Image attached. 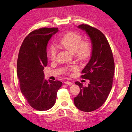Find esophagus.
<instances>
[{
	"mask_svg": "<svg viewBox=\"0 0 132 132\" xmlns=\"http://www.w3.org/2000/svg\"><path fill=\"white\" fill-rule=\"evenodd\" d=\"M64 83H65L66 85H72V84H73L71 82H69V81H66V82H64Z\"/></svg>",
	"mask_w": 132,
	"mask_h": 132,
	"instance_id": "esophagus-1",
	"label": "esophagus"
}]
</instances>
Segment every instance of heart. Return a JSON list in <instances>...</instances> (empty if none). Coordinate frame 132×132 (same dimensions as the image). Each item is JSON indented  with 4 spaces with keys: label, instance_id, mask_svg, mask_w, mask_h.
<instances>
[{
    "label": "heart",
    "instance_id": "obj_1",
    "mask_svg": "<svg viewBox=\"0 0 132 132\" xmlns=\"http://www.w3.org/2000/svg\"><path fill=\"white\" fill-rule=\"evenodd\" d=\"M82 40V36L79 33L70 32L61 39L57 45L74 54L79 60L85 61L90 55L92 47L89 41ZM56 54L57 49L54 45H52L49 49V54L52 60H55Z\"/></svg>",
    "mask_w": 132,
    "mask_h": 132
}]
</instances>
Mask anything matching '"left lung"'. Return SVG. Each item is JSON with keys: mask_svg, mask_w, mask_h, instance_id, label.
Returning <instances> with one entry per match:
<instances>
[{"mask_svg": "<svg viewBox=\"0 0 132 132\" xmlns=\"http://www.w3.org/2000/svg\"><path fill=\"white\" fill-rule=\"evenodd\" d=\"M90 39L91 54L90 60L83 69L82 77L89 79L87 87L76 82L80 91L74 103L79 110L89 112L102 106L107 99L112 86L114 63L112 52L103 33L86 24L78 26Z\"/></svg>", "mask_w": 132, "mask_h": 132, "instance_id": "8db88e82", "label": "left lung"}]
</instances>
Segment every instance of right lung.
<instances>
[{
	"label": "right lung",
	"instance_id": "add662e5",
	"mask_svg": "<svg viewBox=\"0 0 132 132\" xmlns=\"http://www.w3.org/2000/svg\"><path fill=\"white\" fill-rule=\"evenodd\" d=\"M58 28H44L30 33L19 50L17 75L22 94L35 109L47 111L54 105L57 92L62 83L44 79L43 70L47 66L46 46Z\"/></svg>",
	"mask_w": 132,
	"mask_h": 132
}]
</instances>
